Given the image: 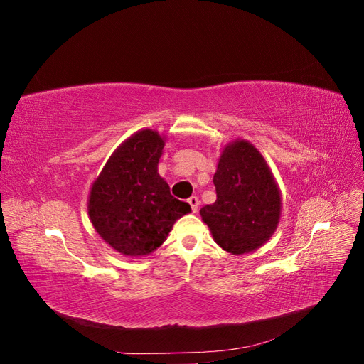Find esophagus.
I'll list each match as a JSON object with an SVG mask.
<instances>
[{
	"mask_svg": "<svg viewBox=\"0 0 364 364\" xmlns=\"http://www.w3.org/2000/svg\"><path fill=\"white\" fill-rule=\"evenodd\" d=\"M188 203H190V206H191V209H193V213H197V209H199V199H197L196 196H193V197H190L188 199Z\"/></svg>",
	"mask_w": 364,
	"mask_h": 364,
	"instance_id": "esophagus-1",
	"label": "esophagus"
}]
</instances>
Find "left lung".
Listing matches in <instances>:
<instances>
[{
	"label": "left lung",
	"instance_id": "1",
	"mask_svg": "<svg viewBox=\"0 0 364 364\" xmlns=\"http://www.w3.org/2000/svg\"><path fill=\"white\" fill-rule=\"evenodd\" d=\"M217 200L200 209L215 243L232 255L266 245L281 218V191L259 150L246 139L223 147L214 174Z\"/></svg>",
	"mask_w": 364,
	"mask_h": 364
}]
</instances>
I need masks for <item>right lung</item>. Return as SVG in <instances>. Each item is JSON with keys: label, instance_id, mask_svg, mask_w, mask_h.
Returning a JSON list of instances; mask_svg holds the SVG:
<instances>
[{"label": "right lung", "instance_id": "right-lung-1", "mask_svg": "<svg viewBox=\"0 0 364 364\" xmlns=\"http://www.w3.org/2000/svg\"><path fill=\"white\" fill-rule=\"evenodd\" d=\"M165 136L141 129L117 147L91 186L87 214L97 234L126 257H146L191 208L158 173Z\"/></svg>", "mask_w": 364, "mask_h": 364}]
</instances>
